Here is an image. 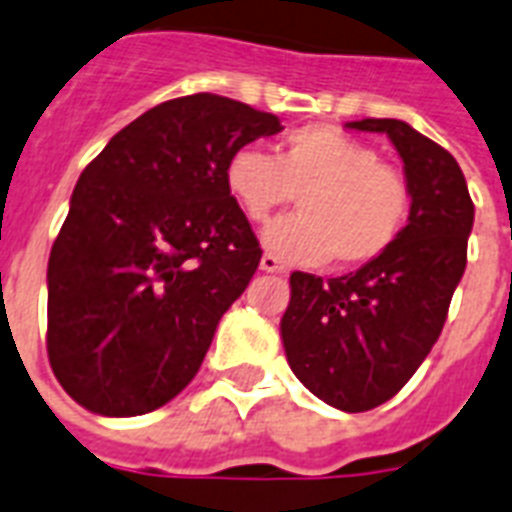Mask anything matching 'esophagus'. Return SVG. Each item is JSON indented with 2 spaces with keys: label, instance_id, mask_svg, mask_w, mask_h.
<instances>
[{
  "label": "esophagus",
  "instance_id": "obj_1",
  "mask_svg": "<svg viewBox=\"0 0 512 512\" xmlns=\"http://www.w3.org/2000/svg\"><path fill=\"white\" fill-rule=\"evenodd\" d=\"M259 267L264 269V272H285L283 261L277 259L275 253H264V256H261V264H259Z\"/></svg>",
  "mask_w": 512,
  "mask_h": 512
}]
</instances>
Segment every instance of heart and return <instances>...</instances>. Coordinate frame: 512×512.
I'll list each match as a JSON object with an SVG mask.
<instances>
[{"label":"heart","mask_w":512,"mask_h":512,"mask_svg":"<svg viewBox=\"0 0 512 512\" xmlns=\"http://www.w3.org/2000/svg\"><path fill=\"white\" fill-rule=\"evenodd\" d=\"M227 189L261 224L299 194V213L275 221L264 245L283 261L363 267L387 253L406 227L411 186L382 154L344 130L310 125L267 154L240 146L227 162Z\"/></svg>","instance_id":"1"}]
</instances>
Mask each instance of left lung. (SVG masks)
<instances>
[{
	"mask_svg": "<svg viewBox=\"0 0 512 512\" xmlns=\"http://www.w3.org/2000/svg\"><path fill=\"white\" fill-rule=\"evenodd\" d=\"M347 128L384 133L398 149L411 186L408 224L358 272L331 280L293 272L280 334L299 382L358 414L400 392L438 342L465 275L475 208L457 160L408 122L368 117Z\"/></svg>",
	"mask_w": 512,
	"mask_h": 512,
	"instance_id": "obj_1",
	"label": "left lung"
}]
</instances>
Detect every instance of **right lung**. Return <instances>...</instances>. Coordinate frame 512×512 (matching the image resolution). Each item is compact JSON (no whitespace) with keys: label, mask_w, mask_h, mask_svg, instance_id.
<instances>
[{"label":"right lung","mask_w":512,"mask_h":512,"mask_svg":"<svg viewBox=\"0 0 512 512\" xmlns=\"http://www.w3.org/2000/svg\"><path fill=\"white\" fill-rule=\"evenodd\" d=\"M280 130L227 95H184L82 170L47 264V358L79 406L138 417L192 382L261 261L227 162Z\"/></svg>","instance_id":"add662e5"}]
</instances>
